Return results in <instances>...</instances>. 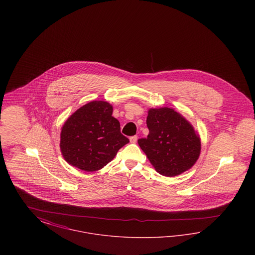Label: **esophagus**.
Here are the masks:
<instances>
[{"label": "esophagus", "instance_id": "1", "mask_svg": "<svg viewBox=\"0 0 255 255\" xmlns=\"http://www.w3.org/2000/svg\"><path fill=\"white\" fill-rule=\"evenodd\" d=\"M136 140H137V135H133V136L130 137V142L131 143H135Z\"/></svg>", "mask_w": 255, "mask_h": 255}]
</instances>
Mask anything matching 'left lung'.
Masks as SVG:
<instances>
[{
  "instance_id": "left-lung-1",
  "label": "left lung",
  "mask_w": 255,
  "mask_h": 255,
  "mask_svg": "<svg viewBox=\"0 0 255 255\" xmlns=\"http://www.w3.org/2000/svg\"><path fill=\"white\" fill-rule=\"evenodd\" d=\"M147 138L138 145L156 171L175 177L190 169L201 154V138L192 124L168 107L148 110Z\"/></svg>"
}]
</instances>
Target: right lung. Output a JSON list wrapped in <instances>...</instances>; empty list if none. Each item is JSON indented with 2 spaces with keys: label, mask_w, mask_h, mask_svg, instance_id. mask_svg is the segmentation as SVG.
Here are the masks:
<instances>
[{
  "label": "right lung",
  "mask_w": 255,
  "mask_h": 255,
  "mask_svg": "<svg viewBox=\"0 0 255 255\" xmlns=\"http://www.w3.org/2000/svg\"><path fill=\"white\" fill-rule=\"evenodd\" d=\"M112 114L113 106L107 101L95 100L76 110L65 122L60 150L69 164L86 172L100 170L129 142Z\"/></svg>",
  "instance_id": "add662e5"
}]
</instances>
